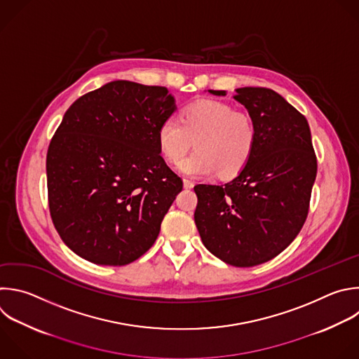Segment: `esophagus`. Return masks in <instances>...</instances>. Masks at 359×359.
I'll list each match as a JSON object with an SVG mask.
<instances>
[{
    "label": "esophagus",
    "instance_id": "1",
    "mask_svg": "<svg viewBox=\"0 0 359 359\" xmlns=\"http://www.w3.org/2000/svg\"><path fill=\"white\" fill-rule=\"evenodd\" d=\"M183 186H184V189H193L194 183L191 180H189V179H184L183 180Z\"/></svg>",
    "mask_w": 359,
    "mask_h": 359
}]
</instances>
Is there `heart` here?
Returning a JSON list of instances; mask_svg holds the SVG:
<instances>
[{
    "label": "heart",
    "mask_w": 359,
    "mask_h": 359,
    "mask_svg": "<svg viewBox=\"0 0 359 359\" xmlns=\"http://www.w3.org/2000/svg\"><path fill=\"white\" fill-rule=\"evenodd\" d=\"M193 142L198 151L184 161ZM158 144L169 163L184 161L180 170L186 175L208 176L218 170L219 176L228 177L240 173L250 162L257 127L248 112L226 102L203 100L184 107L180 121L175 116L163 119L158 128Z\"/></svg>",
    "instance_id": "obj_1"
}]
</instances>
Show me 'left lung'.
I'll return each instance as SVG.
<instances>
[{"mask_svg": "<svg viewBox=\"0 0 359 359\" xmlns=\"http://www.w3.org/2000/svg\"><path fill=\"white\" fill-rule=\"evenodd\" d=\"M225 95L224 90H208ZM257 127L254 154L235 179L197 184L194 221L204 247L228 265L251 268L285 251L310 207L317 158L307 119L265 87L236 88L233 97Z\"/></svg>", "mask_w": 359, "mask_h": 359, "instance_id": "left-lung-1", "label": "left lung"}]
</instances>
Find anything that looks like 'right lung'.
<instances>
[{
    "mask_svg": "<svg viewBox=\"0 0 359 359\" xmlns=\"http://www.w3.org/2000/svg\"><path fill=\"white\" fill-rule=\"evenodd\" d=\"M175 109L166 87L116 80L66 111L46 155L48 201L63 243L83 259L124 266L156 241L183 189L158 144Z\"/></svg>",
    "mask_w": 359,
    "mask_h": 359,
    "instance_id": "1",
    "label": "right lung"
}]
</instances>
